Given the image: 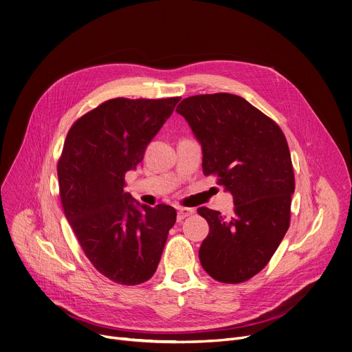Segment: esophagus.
<instances>
[{"label":"esophagus","instance_id":"esophagus-1","mask_svg":"<svg viewBox=\"0 0 352 352\" xmlns=\"http://www.w3.org/2000/svg\"><path fill=\"white\" fill-rule=\"evenodd\" d=\"M192 214H194V209H191V208H179L177 219H178V222H181L182 219H185L186 217H190Z\"/></svg>","mask_w":352,"mask_h":352}]
</instances>
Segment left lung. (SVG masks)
I'll return each mask as SVG.
<instances>
[{
	"label": "left lung",
	"instance_id": "1",
	"mask_svg": "<svg viewBox=\"0 0 352 352\" xmlns=\"http://www.w3.org/2000/svg\"><path fill=\"white\" fill-rule=\"evenodd\" d=\"M177 111L201 143L204 174L217 175L235 204L230 217L198 208L209 225L201 265L221 283L246 282L269 263L290 225L294 171L286 137L230 93L186 98Z\"/></svg>",
	"mask_w": 352,
	"mask_h": 352
}]
</instances>
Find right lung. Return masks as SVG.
Wrapping results in <instances>:
<instances>
[{
  "instance_id": "add662e5",
  "label": "right lung",
  "mask_w": 352,
  "mask_h": 352,
  "mask_svg": "<svg viewBox=\"0 0 352 352\" xmlns=\"http://www.w3.org/2000/svg\"><path fill=\"white\" fill-rule=\"evenodd\" d=\"M179 99H110L65 140L58 161L65 217L91 265L119 285L151 278L177 219L173 206L140 205L123 188Z\"/></svg>"
}]
</instances>
